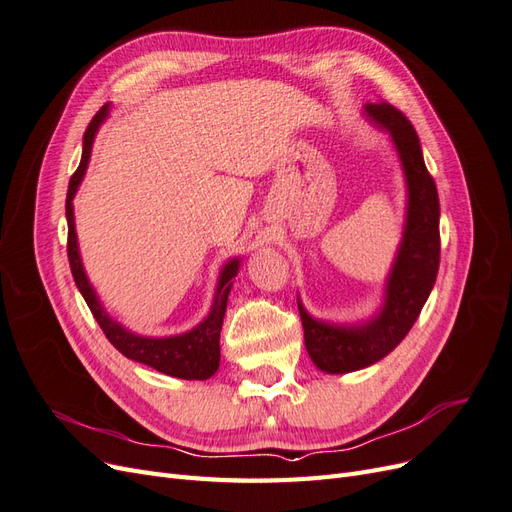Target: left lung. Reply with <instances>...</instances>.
I'll list each match as a JSON object with an SVG mask.
<instances>
[{"instance_id": "left-lung-1", "label": "left lung", "mask_w": 512, "mask_h": 512, "mask_svg": "<svg viewBox=\"0 0 512 512\" xmlns=\"http://www.w3.org/2000/svg\"><path fill=\"white\" fill-rule=\"evenodd\" d=\"M365 111L393 136L408 183V218L386 301L374 320L363 327H333L307 316L299 303L307 354L329 374H346L384 359L412 329L440 267V200L416 130L393 104H367Z\"/></svg>"}]
</instances>
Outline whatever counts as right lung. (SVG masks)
I'll return each mask as SVG.
<instances>
[{
    "label": "right lung",
    "instance_id": "add662e5",
    "mask_svg": "<svg viewBox=\"0 0 512 512\" xmlns=\"http://www.w3.org/2000/svg\"><path fill=\"white\" fill-rule=\"evenodd\" d=\"M106 117V106L94 115L89 121V126L83 136V158L79 168L74 170L68 185V196H66V220H68V260H70V271L76 282V288L81 290L85 303L89 305L91 314H94L100 329L104 331L106 339L111 342L123 356H128L132 361H138L143 365H149L153 369L162 371L166 376H175L183 380H207L213 376L220 367V331L226 314V301L228 292L232 288V277L239 271V260H230L220 275L218 292H215V301L209 316L198 324V327L190 333L175 335V337H141L126 331L106 316L102 305L98 303L94 288L89 286L87 275L81 265L79 256V245H76V232H74V213H72V198L76 194V188L87 170L91 143H94V136L98 132V126Z\"/></svg>",
    "mask_w": 512,
    "mask_h": 512
}]
</instances>
